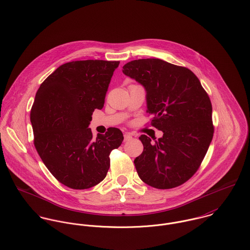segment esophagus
<instances>
[{
  "label": "esophagus",
  "mask_w": 250,
  "mask_h": 250,
  "mask_svg": "<svg viewBox=\"0 0 250 250\" xmlns=\"http://www.w3.org/2000/svg\"><path fill=\"white\" fill-rule=\"evenodd\" d=\"M133 139V137H132V135L130 134V133H125L124 134V141L125 142H129V141H131Z\"/></svg>",
  "instance_id": "34e87169"
}]
</instances>
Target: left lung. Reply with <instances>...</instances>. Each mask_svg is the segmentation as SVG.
<instances>
[{
	"label": "left lung",
	"instance_id": "1",
	"mask_svg": "<svg viewBox=\"0 0 250 250\" xmlns=\"http://www.w3.org/2000/svg\"><path fill=\"white\" fill-rule=\"evenodd\" d=\"M122 72L144 87L151 123L164 133L155 143L140 137L143 151L134 161L137 172L153 188L178 187L196 172L213 140L210 98L189 69L160 59L130 62Z\"/></svg>",
	"mask_w": 250,
	"mask_h": 250
}]
</instances>
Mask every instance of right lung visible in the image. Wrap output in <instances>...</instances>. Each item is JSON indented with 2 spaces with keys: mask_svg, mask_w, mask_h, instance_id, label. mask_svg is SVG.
I'll list each match as a JSON object with an SVG mask.
<instances>
[{
  "mask_svg": "<svg viewBox=\"0 0 250 250\" xmlns=\"http://www.w3.org/2000/svg\"><path fill=\"white\" fill-rule=\"evenodd\" d=\"M119 62L98 60L64 63L40 85L31 110L35 146L42 162L62 184L89 188L107 175L109 154L123 142L117 128L92 138L95 108L104 107Z\"/></svg>",
  "mask_w": 250,
  "mask_h": 250,
  "instance_id": "obj_1",
  "label": "right lung"
}]
</instances>
